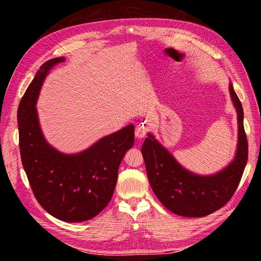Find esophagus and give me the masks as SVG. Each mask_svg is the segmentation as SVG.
I'll return each mask as SVG.
<instances>
[{"mask_svg":"<svg viewBox=\"0 0 261 261\" xmlns=\"http://www.w3.org/2000/svg\"><path fill=\"white\" fill-rule=\"evenodd\" d=\"M147 133H148V126L145 124H139L135 130V136L137 139H143L147 135Z\"/></svg>","mask_w":261,"mask_h":261,"instance_id":"34e87169","label":"esophagus"}]
</instances>
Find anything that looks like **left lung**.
<instances>
[{"label":"left lung","mask_w":261,"mask_h":261,"mask_svg":"<svg viewBox=\"0 0 261 261\" xmlns=\"http://www.w3.org/2000/svg\"><path fill=\"white\" fill-rule=\"evenodd\" d=\"M228 91L238 113L239 140L234 159L211 175H199L180 165L151 133L141 147L149 183L158 199L175 215L200 218L222 208L238 188L248 158L241 101L230 83Z\"/></svg>","instance_id":"obj_1"}]
</instances>
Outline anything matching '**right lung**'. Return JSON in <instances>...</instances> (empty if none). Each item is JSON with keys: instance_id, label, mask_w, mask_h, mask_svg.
Masks as SVG:
<instances>
[{"instance_id": "obj_1", "label": "right lung", "mask_w": 261, "mask_h": 261, "mask_svg": "<svg viewBox=\"0 0 261 261\" xmlns=\"http://www.w3.org/2000/svg\"><path fill=\"white\" fill-rule=\"evenodd\" d=\"M64 61L54 58L41 65L20 100L17 122L21 163L36 199L54 218L73 223L94 218L111 200L135 129L129 124L75 154L52 147L43 136L36 105L46 75Z\"/></svg>"}]
</instances>
